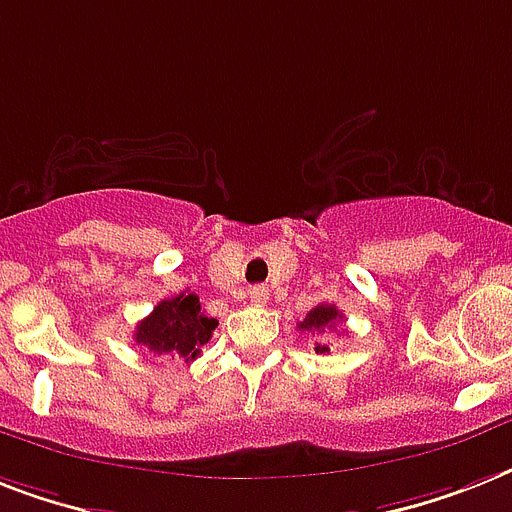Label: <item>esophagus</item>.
<instances>
[{"label": "esophagus", "mask_w": 512, "mask_h": 512, "mask_svg": "<svg viewBox=\"0 0 512 512\" xmlns=\"http://www.w3.org/2000/svg\"><path fill=\"white\" fill-rule=\"evenodd\" d=\"M249 302L265 305V302H268V289H265V286H252V289H249Z\"/></svg>", "instance_id": "1"}]
</instances>
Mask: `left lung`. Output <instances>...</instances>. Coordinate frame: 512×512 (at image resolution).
Masks as SVG:
<instances>
[{
  "instance_id": "8db88e82",
  "label": "left lung",
  "mask_w": 512,
  "mask_h": 512,
  "mask_svg": "<svg viewBox=\"0 0 512 512\" xmlns=\"http://www.w3.org/2000/svg\"><path fill=\"white\" fill-rule=\"evenodd\" d=\"M342 318L344 315L339 313L334 305H318L307 313L305 321L297 323V328L299 331H310V334H323V331H331ZM315 352H318V355H326V352L331 350H328L323 342H315Z\"/></svg>"
}]
</instances>
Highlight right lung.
Wrapping results in <instances>:
<instances>
[{
	"label": "right lung",
	"mask_w": 512,
	"mask_h": 512,
	"mask_svg": "<svg viewBox=\"0 0 512 512\" xmlns=\"http://www.w3.org/2000/svg\"><path fill=\"white\" fill-rule=\"evenodd\" d=\"M215 326L218 321L202 313L197 294L181 292L157 302L155 310L136 326L134 339L155 355L184 357L189 363L210 342Z\"/></svg>",
	"instance_id": "right-lung-1"
}]
</instances>
